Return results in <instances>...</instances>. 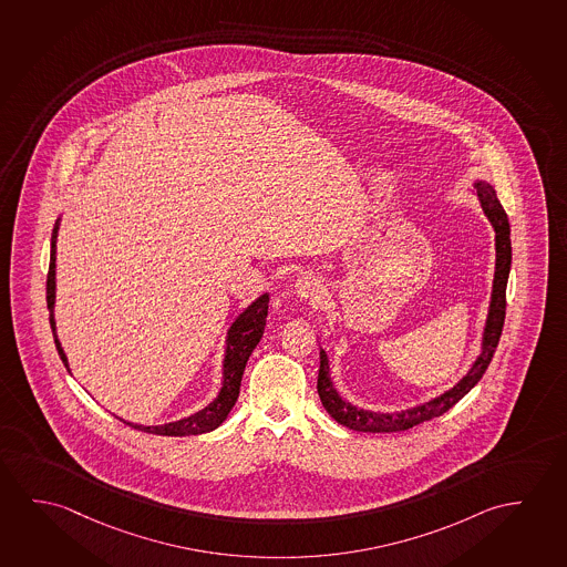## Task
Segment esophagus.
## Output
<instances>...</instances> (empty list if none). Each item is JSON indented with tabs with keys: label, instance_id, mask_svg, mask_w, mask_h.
<instances>
[{
	"label": "esophagus",
	"instance_id": "esophagus-1",
	"mask_svg": "<svg viewBox=\"0 0 567 567\" xmlns=\"http://www.w3.org/2000/svg\"><path fill=\"white\" fill-rule=\"evenodd\" d=\"M296 293L301 299H319L323 293V284L321 279L315 278V276H301L296 281Z\"/></svg>",
	"mask_w": 567,
	"mask_h": 567
}]
</instances>
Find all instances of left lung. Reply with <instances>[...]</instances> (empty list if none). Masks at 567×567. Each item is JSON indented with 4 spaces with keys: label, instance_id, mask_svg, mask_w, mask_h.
<instances>
[{
    "label": "left lung",
    "instance_id": "1",
    "mask_svg": "<svg viewBox=\"0 0 567 567\" xmlns=\"http://www.w3.org/2000/svg\"><path fill=\"white\" fill-rule=\"evenodd\" d=\"M476 190V197L481 200V207L485 213L488 223L495 228L496 264L495 279H493V293H491V306L486 315L485 331H483V344H481V354L476 357L473 367L468 369L467 374L458 380L455 386L445 390L443 394L433 398L425 404L408 408L402 412H372V410H362L357 405L342 400L341 394L337 392L333 380H331V369H329V359L327 352L321 349V367H319V378H317V392L323 402V408L333 417L334 422L341 423L349 430L364 433H392L404 432L414 425L423 422H430L433 417H440L457 404L463 395L471 392V388L483 378L485 370L488 369L493 354L496 351L498 339L503 334L504 315H506V284H508V274H511V261H513V246H511V225L508 216L504 213L501 200L496 198V193L486 181H475L473 185Z\"/></svg>",
    "mask_w": 567,
    "mask_h": 567
}]
</instances>
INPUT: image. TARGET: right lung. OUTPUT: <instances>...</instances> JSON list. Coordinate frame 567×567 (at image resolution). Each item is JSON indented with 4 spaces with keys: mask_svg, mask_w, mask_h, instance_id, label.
<instances>
[{
    "mask_svg": "<svg viewBox=\"0 0 567 567\" xmlns=\"http://www.w3.org/2000/svg\"><path fill=\"white\" fill-rule=\"evenodd\" d=\"M59 220L53 228L51 238V261H49V274H47V307H49V321L53 329L54 344L59 357L69 369V360L64 354L61 342L56 339V324H54V260H56V233H59ZM268 301L270 296L264 293L244 309L243 313L236 317L226 333L225 364H223V388L210 404L205 405L189 417H183L177 422L162 423V425H140V423L126 422L120 417V422L127 423L130 427L140 432L155 433V435H167V437H185V435H200L216 430L223 425L230 410H233L238 394H240V382H243L246 362L250 359L256 344L260 342L264 329H266V317H268Z\"/></svg>",
    "mask_w": 567,
    "mask_h": 567,
    "instance_id": "obj_1",
    "label": "right lung"
}]
</instances>
